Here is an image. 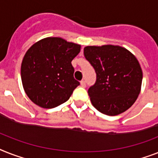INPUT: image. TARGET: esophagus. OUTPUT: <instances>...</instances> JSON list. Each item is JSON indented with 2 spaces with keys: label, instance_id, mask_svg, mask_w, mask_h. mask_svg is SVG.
<instances>
[{
  "label": "esophagus",
  "instance_id": "34e87169",
  "mask_svg": "<svg viewBox=\"0 0 158 158\" xmlns=\"http://www.w3.org/2000/svg\"><path fill=\"white\" fill-rule=\"evenodd\" d=\"M80 85H81L83 88H85V87H86V82L84 81V80H82V81L80 82Z\"/></svg>",
  "mask_w": 158,
  "mask_h": 158
}]
</instances>
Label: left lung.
<instances>
[{
	"instance_id": "1",
	"label": "left lung",
	"mask_w": 158,
	"mask_h": 158,
	"mask_svg": "<svg viewBox=\"0 0 158 158\" xmlns=\"http://www.w3.org/2000/svg\"><path fill=\"white\" fill-rule=\"evenodd\" d=\"M83 53L97 74L88 89L92 106L104 114L125 112L141 90L143 72L135 55L118 45L87 46Z\"/></svg>"
}]
</instances>
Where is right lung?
Wrapping results in <instances>:
<instances>
[{
    "label": "right lung",
    "instance_id": "1",
    "mask_svg": "<svg viewBox=\"0 0 158 158\" xmlns=\"http://www.w3.org/2000/svg\"><path fill=\"white\" fill-rule=\"evenodd\" d=\"M80 48L61 37H47L31 46L22 61L21 79L33 103L52 109L69 100L79 85L71 61Z\"/></svg>",
    "mask_w": 158,
    "mask_h": 158
}]
</instances>
